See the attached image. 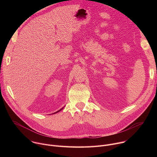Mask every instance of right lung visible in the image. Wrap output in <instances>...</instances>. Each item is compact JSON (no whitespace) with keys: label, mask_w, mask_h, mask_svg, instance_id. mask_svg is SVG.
Here are the masks:
<instances>
[{"label":"right lung","mask_w":157,"mask_h":157,"mask_svg":"<svg viewBox=\"0 0 157 157\" xmlns=\"http://www.w3.org/2000/svg\"><path fill=\"white\" fill-rule=\"evenodd\" d=\"M63 108H64V107H63V108H61V109H59V110H58V111H57V112H56V113H53V114H56V113H58V112H59V111H60V110H62V109H63Z\"/></svg>","instance_id":"1"}]
</instances>
